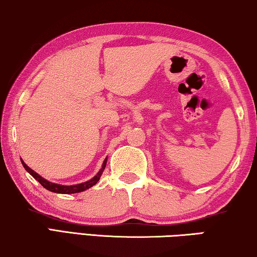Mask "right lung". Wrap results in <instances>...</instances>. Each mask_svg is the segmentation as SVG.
Returning <instances> with one entry per match:
<instances>
[{"label":"right lung","mask_w":257,"mask_h":257,"mask_svg":"<svg viewBox=\"0 0 257 257\" xmlns=\"http://www.w3.org/2000/svg\"><path fill=\"white\" fill-rule=\"evenodd\" d=\"M22 163H23V166L25 167V170H26L28 173L33 176L34 179L39 181V182L42 184V187H44L45 189H48L49 191L57 192V193H76V192H82L84 190H86V189L93 187L94 184L98 183V181L100 180V176H101V174H102L104 167H106L107 159H104V162L102 164V167H101V170L98 172V174H96L93 179H91L90 181H87V182H84V183H81V184H76V186H60V184H56V183L49 182V181H46L45 179L42 178L41 175L37 174L36 172H34L32 168H29L23 161H22Z\"/></svg>","instance_id":"obj_1"}]
</instances>
